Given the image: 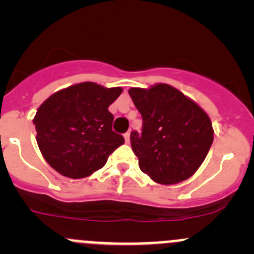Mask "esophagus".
Returning <instances> with one entry per match:
<instances>
[{
  "instance_id": "esophagus-1",
  "label": "esophagus",
  "mask_w": 254,
  "mask_h": 254,
  "mask_svg": "<svg viewBox=\"0 0 254 254\" xmlns=\"http://www.w3.org/2000/svg\"><path fill=\"white\" fill-rule=\"evenodd\" d=\"M124 139H125V142H127V143L130 142V131L125 132V134H124Z\"/></svg>"
}]
</instances>
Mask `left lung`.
Here are the masks:
<instances>
[{"mask_svg":"<svg viewBox=\"0 0 254 254\" xmlns=\"http://www.w3.org/2000/svg\"><path fill=\"white\" fill-rule=\"evenodd\" d=\"M129 94L142 117L141 134H130L140 170L160 184H176L193 176L214 140L209 115L170 84L130 88Z\"/></svg>","mask_w":254,"mask_h":254,"instance_id":"1","label":"left lung"}]
</instances>
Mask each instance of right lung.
<instances>
[{
  "mask_svg": "<svg viewBox=\"0 0 254 254\" xmlns=\"http://www.w3.org/2000/svg\"><path fill=\"white\" fill-rule=\"evenodd\" d=\"M122 92L120 87L82 82L55 92L38 108L35 139L56 172L72 179L91 176L124 143L112 130L114 117L108 111Z\"/></svg>",
  "mask_w": 254,
  "mask_h": 254,
  "instance_id": "obj_1",
  "label": "right lung"
}]
</instances>
